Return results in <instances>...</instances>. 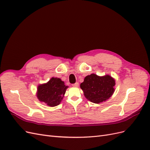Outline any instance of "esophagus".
Segmentation results:
<instances>
[{"label": "esophagus", "mask_w": 150, "mask_h": 150, "mask_svg": "<svg viewBox=\"0 0 150 150\" xmlns=\"http://www.w3.org/2000/svg\"><path fill=\"white\" fill-rule=\"evenodd\" d=\"M72 86H73V87H76V88H78V86H79V83H74V84H73L72 85Z\"/></svg>", "instance_id": "34e87169"}]
</instances>
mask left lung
Instances as JSON below:
<instances>
[{
    "mask_svg": "<svg viewBox=\"0 0 150 150\" xmlns=\"http://www.w3.org/2000/svg\"><path fill=\"white\" fill-rule=\"evenodd\" d=\"M115 81L110 76L103 77L91 74L80 85L85 97L94 103H100L110 98L115 91Z\"/></svg>",
    "mask_w": 150,
    "mask_h": 150,
    "instance_id": "obj_1",
    "label": "left lung"
}]
</instances>
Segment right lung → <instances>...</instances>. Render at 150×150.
<instances>
[{"mask_svg":"<svg viewBox=\"0 0 150 150\" xmlns=\"http://www.w3.org/2000/svg\"><path fill=\"white\" fill-rule=\"evenodd\" d=\"M67 88L61 79L52 78L47 83L38 86V98L49 106H56L61 102Z\"/></svg>","mask_w":150,"mask_h":150,"instance_id":"add662e5","label":"right lung"}]
</instances>
